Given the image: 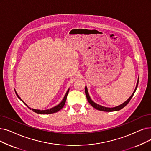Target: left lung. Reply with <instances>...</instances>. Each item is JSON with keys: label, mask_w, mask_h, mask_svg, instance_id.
<instances>
[{"label": "left lung", "mask_w": 151, "mask_h": 151, "mask_svg": "<svg viewBox=\"0 0 151 151\" xmlns=\"http://www.w3.org/2000/svg\"><path fill=\"white\" fill-rule=\"evenodd\" d=\"M138 82H139V79L138 80H137V84H136V88L133 92V93L132 94V95L131 96L129 99L124 102V103H123L122 104L120 105V106H117V107H113V108H108V107H103V106H100V105H98L97 104H96L95 102H94L93 101L91 100V99L89 97V95L88 94V89H87V87L85 86V94H86V96L87 97V99L89 102V103L92 106H93L94 108H95L97 110H101V111H104V112H113V111H118V110H121L122 109H123L124 107H125L129 103V102L130 101V100L132 99V98L133 97L135 91L137 89V85H138Z\"/></svg>", "instance_id": "left-lung-1"}]
</instances>
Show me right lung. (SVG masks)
Instances as JSON below:
<instances>
[{
    "label": "right lung",
    "instance_id": "add662e5",
    "mask_svg": "<svg viewBox=\"0 0 151 151\" xmlns=\"http://www.w3.org/2000/svg\"><path fill=\"white\" fill-rule=\"evenodd\" d=\"M68 92H69V89L67 91V93H66V94H65V97H64V98H63V99L62 100V101L58 104V105H57V106H55V107H53V108H52V109H48V110H36V109H31L30 107H29L27 105V104H25L22 99H21V98L19 97V96H18V95L17 94V92L15 91V93H16V94H17V97L19 98V99H20L25 105L26 106H27L30 110H32V111H33L34 112H36V113H37V114H54V113H55V112H57L58 111H59L60 110H61L63 107V106H64V105H65V102H66V100H67V95H68Z\"/></svg>",
    "mask_w": 151,
    "mask_h": 151
}]
</instances>
